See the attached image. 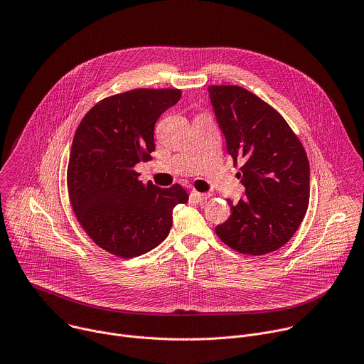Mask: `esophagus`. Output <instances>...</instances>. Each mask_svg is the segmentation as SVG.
Returning <instances> with one entry per match:
<instances>
[{
    "instance_id": "1",
    "label": "esophagus",
    "mask_w": 364,
    "mask_h": 364,
    "mask_svg": "<svg viewBox=\"0 0 364 364\" xmlns=\"http://www.w3.org/2000/svg\"><path fill=\"white\" fill-rule=\"evenodd\" d=\"M191 196H192L196 202H205V200L209 198V193H200V192L192 191V192H191Z\"/></svg>"
}]
</instances>
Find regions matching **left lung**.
Segmentation results:
<instances>
[{
  "mask_svg": "<svg viewBox=\"0 0 364 364\" xmlns=\"http://www.w3.org/2000/svg\"><path fill=\"white\" fill-rule=\"evenodd\" d=\"M209 100L234 164L242 162L245 198L215 228L228 247L262 255L285 245L299 230L310 200V164L284 117L240 86H209Z\"/></svg>",
  "mask_w": 364,
  "mask_h": 364,
  "instance_id": "8db88e82",
  "label": "left lung"
}]
</instances>
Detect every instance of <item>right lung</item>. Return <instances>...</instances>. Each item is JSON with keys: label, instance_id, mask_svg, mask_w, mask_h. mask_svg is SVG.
<instances>
[{"label": "right lung", "instance_id": "1", "mask_svg": "<svg viewBox=\"0 0 364 364\" xmlns=\"http://www.w3.org/2000/svg\"><path fill=\"white\" fill-rule=\"evenodd\" d=\"M178 89H136L93 106L73 139L67 188L87 235L105 251L139 257L169 235L172 212L188 202L181 185H144L133 169L155 151V123L181 99Z\"/></svg>", "mask_w": 364, "mask_h": 364}]
</instances>
